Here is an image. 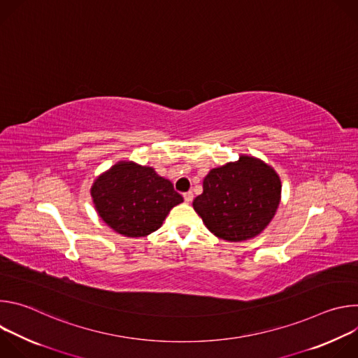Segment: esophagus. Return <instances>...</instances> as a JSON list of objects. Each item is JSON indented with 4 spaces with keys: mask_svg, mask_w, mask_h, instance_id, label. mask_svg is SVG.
<instances>
[{
    "mask_svg": "<svg viewBox=\"0 0 358 358\" xmlns=\"http://www.w3.org/2000/svg\"><path fill=\"white\" fill-rule=\"evenodd\" d=\"M192 198H194V194H192L191 191H188V192L184 194V201H185L187 203H189V202L192 201Z\"/></svg>",
    "mask_w": 358,
    "mask_h": 358,
    "instance_id": "1",
    "label": "esophagus"
}]
</instances>
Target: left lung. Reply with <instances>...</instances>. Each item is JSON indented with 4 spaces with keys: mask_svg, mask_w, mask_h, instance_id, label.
Segmentation results:
<instances>
[{
    "mask_svg": "<svg viewBox=\"0 0 358 358\" xmlns=\"http://www.w3.org/2000/svg\"><path fill=\"white\" fill-rule=\"evenodd\" d=\"M202 188L192 207L210 232L228 242L262 234L282 198V181L275 169L248 155L210 170Z\"/></svg>",
    "mask_w": 358,
    "mask_h": 358,
    "instance_id": "8db88e82",
    "label": "left lung"
}]
</instances>
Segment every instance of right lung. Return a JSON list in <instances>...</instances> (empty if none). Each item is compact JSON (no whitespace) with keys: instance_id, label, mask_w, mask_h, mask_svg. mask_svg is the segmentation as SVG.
I'll list each match as a JSON object with an SVG mask.
<instances>
[{"instance_id":"1","label":"right lung","mask_w":358,"mask_h":358,"mask_svg":"<svg viewBox=\"0 0 358 358\" xmlns=\"http://www.w3.org/2000/svg\"><path fill=\"white\" fill-rule=\"evenodd\" d=\"M94 210L115 232L140 238L157 231L181 203L170 180L148 166L122 160L94 178L90 187Z\"/></svg>"}]
</instances>
